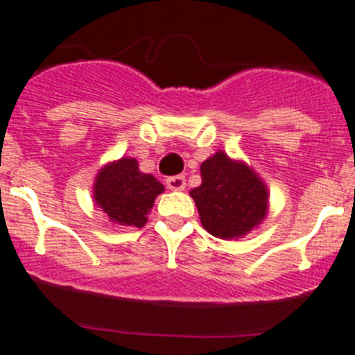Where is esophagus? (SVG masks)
I'll return each instance as SVG.
<instances>
[{
    "label": "esophagus",
    "mask_w": 355,
    "mask_h": 355,
    "mask_svg": "<svg viewBox=\"0 0 355 355\" xmlns=\"http://www.w3.org/2000/svg\"><path fill=\"white\" fill-rule=\"evenodd\" d=\"M166 187L170 189V191H184V189H185V178L182 177V175L166 178Z\"/></svg>",
    "instance_id": "esophagus-1"
}]
</instances>
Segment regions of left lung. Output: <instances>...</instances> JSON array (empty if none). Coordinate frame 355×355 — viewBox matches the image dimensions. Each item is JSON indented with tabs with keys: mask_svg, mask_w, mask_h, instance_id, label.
I'll list each match as a JSON object with an SVG mask.
<instances>
[{
	"mask_svg": "<svg viewBox=\"0 0 355 355\" xmlns=\"http://www.w3.org/2000/svg\"><path fill=\"white\" fill-rule=\"evenodd\" d=\"M201 185L191 191L205 230L220 240L243 238L259 227L270 208L263 178L223 150L201 162Z\"/></svg>",
	"mask_w": 355,
	"mask_h": 355,
	"instance_id": "left-lung-1",
	"label": "left lung"
}]
</instances>
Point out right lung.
Wrapping results in <instances>:
<instances>
[{
  "label": "right lung",
  "instance_id": "obj_1",
  "mask_svg": "<svg viewBox=\"0 0 355 355\" xmlns=\"http://www.w3.org/2000/svg\"><path fill=\"white\" fill-rule=\"evenodd\" d=\"M164 185L150 173H141L135 157H121L96 175L92 200L117 226L144 227L154 201Z\"/></svg>",
  "mask_w": 355,
  "mask_h": 355
}]
</instances>
